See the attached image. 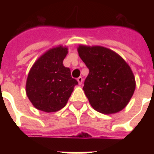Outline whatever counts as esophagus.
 I'll return each instance as SVG.
<instances>
[{
  "mask_svg": "<svg viewBox=\"0 0 154 154\" xmlns=\"http://www.w3.org/2000/svg\"><path fill=\"white\" fill-rule=\"evenodd\" d=\"M77 82L79 83V85H82V82H83V77H79L77 78Z\"/></svg>",
  "mask_w": 154,
  "mask_h": 154,
  "instance_id": "34e87169",
  "label": "esophagus"
}]
</instances>
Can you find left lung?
<instances>
[{
    "instance_id": "8db88e82",
    "label": "left lung",
    "mask_w": 154,
    "mask_h": 154,
    "mask_svg": "<svg viewBox=\"0 0 154 154\" xmlns=\"http://www.w3.org/2000/svg\"><path fill=\"white\" fill-rule=\"evenodd\" d=\"M78 53L89 70L83 90L92 107L105 114L123 109L136 86L128 64L105 47L80 45Z\"/></svg>"
}]
</instances>
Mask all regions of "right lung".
Returning a JSON list of instances; mask_svg holds the SVG:
<instances>
[{
	"label": "right lung",
	"mask_w": 154,
	"mask_h": 154,
	"mask_svg": "<svg viewBox=\"0 0 154 154\" xmlns=\"http://www.w3.org/2000/svg\"><path fill=\"white\" fill-rule=\"evenodd\" d=\"M68 49L59 46L43 54L31 68L26 94L37 109L46 112H57L65 107L71 96L76 79L71 77L69 68L63 65Z\"/></svg>",
	"instance_id": "add662e5"
}]
</instances>
